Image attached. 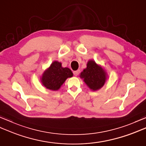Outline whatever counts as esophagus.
<instances>
[{"label": "esophagus", "mask_w": 146, "mask_h": 146, "mask_svg": "<svg viewBox=\"0 0 146 146\" xmlns=\"http://www.w3.org/2000/svg\"><path fill=\"white\" fill-rule=\"evenodd\" d=\"M79 73H80V70H76V71H73V74H74V75H75V76L78 75Z\"/></svg>", "instance_id": "1"}]
</instances>
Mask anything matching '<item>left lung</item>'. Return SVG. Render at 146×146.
I'll return each instance as SVG.
<instances>
[{"label":"left lung","mask_w":146,"mask_h":146,"mask_svg":"<svg viewBox=\"0 0 146 146\" xmlns=\"http://www.w3.org/2000/svg\"><path fill=\"white\" fill-rule=\"evenodd\" d=\"M80 77L84 79L83 80L90 88L95 91L104 85L106 73L95 61L90 60L88 62L87 67L80 74Z\"/></svg>","instance_id":"left-lung-1"}]
</instances>
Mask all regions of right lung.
<instances>
[{"label":"right lung","mask_w":146,"mask_h":146,"mask_svg":"<svg viewBox=\"0 0 146 146\" xmlns=\"http://www.w3.org/2000/svg\"><path fill=\"white\" fill-rule=\"evenodd\" d=\"M73 76V73L68 68H63L61 63L54 61L43 73L41 82L46 88L58 90L68 78Z\"/></svg>","instance_id":"obj_1"}]
</instances>
